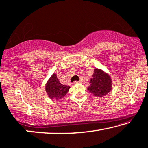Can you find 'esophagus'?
I'll return each instance as SVG.
<instances>
[{"label": "esophagus", "instance_id": "1", "mask_svg": "<svg viewBox=\"0 0 148 148\" xmlns=\"http://www.w3.org/2000/svg\"><path fill=\"white\" fill-rule=\"evenodd\" d=\"M82 80H79L78 82V81H74V84H76L82 83Z\"/></svg>", "mask_w": 148, "mask_h": 148}]
</instances>
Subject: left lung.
<instances>
[{
	"label": "left lung",
	"mask_w": 148,
	"mask_h": 148,
	"mask_svg": "<svg viewBox=\"0 0 148 148\" xmlns=\"http://www.w3.org/2000/svg\"><path fill=\"white\" fill-rule=\"evenodd\" d=\"M112 88V80L110 75L103 70L95 68L90 80L88 90L96 97L104 96Z\"/></svg>",
	"instance_id": "8db88e82"
}]
</instances>
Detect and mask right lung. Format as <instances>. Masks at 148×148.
<instances>
[{
    "label": "right lung",
    "instance_id": "right-lung-1",
    "mask_svg": "<svg viewBox=\"0 0 148 148\" xmlns=\"http://www.w3.org/2000/svg\"><path fill=\"white\" fill-rule=\"evenodd\" d=\"M70 88L66 85L62 84L55 73L50 77L45 84L46 92L51 100H58L63 98L69 91Z\"/></svg>",
    "mask_w": 148,
    "mask_h": 148
}]
</instances>
